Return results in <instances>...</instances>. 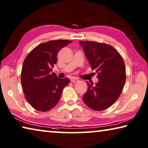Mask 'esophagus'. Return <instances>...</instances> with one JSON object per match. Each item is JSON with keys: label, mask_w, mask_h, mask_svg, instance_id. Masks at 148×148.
<instances>
[{"label": "esophagus", "mask_w": 148, "mask_h": 148, "mask_svg": "<svg viewBox=\"0 0 148 148\" xmlns=\"http://www.w3.org/2000/svg\"><path fill=\"white\" fill-rule=\"evenodd\" d=\"M70 81L72 82H78V79L76 78V77H73V78H72L71 79H70Z\"/></svg>", "instance_id": "esophagus-1"}]
</instances>
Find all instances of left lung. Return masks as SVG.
Listing matches in <instances>:
<instances>
[{
	"mask_svg": "<svg viewBox=\"0 0 148 148\" xmlns=\"http://www.w3.org/2000/svg\"><path fill=\"white\" fill-rule=\"evenodd\" d=\"M92 70L98 74V82L87 83L83 101L90 109L106 110L120 97L124 87L125 66L123 58L113 46L94 41H80Z\"/></svg>",
	"mask_w": 148,
	"mask_h": 148,
	"instance_id": "left-lung-1",
	"label": "left lung"
}]
</instances>
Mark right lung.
<instances>
[{"label":"right lung","instance_id":"add662e5","mask_svg":"<svg viewBox=\"0 0 148 148\" xmlns=\"http://www.w3.org/2000/svg\"><path fill=\"white\" fill-rule=\"evenodd\" d=\"M70 42L56 40L41 43L24 60L21 77L23 90L27 102L38 111L47 112L54 108L70 83L68 78H59L52 71L58 52Z\"/></svg>","mask_w":148,"mask_h":148}]
</instances>
